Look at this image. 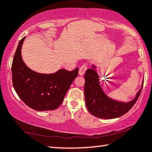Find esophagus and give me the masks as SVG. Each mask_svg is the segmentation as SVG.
<instances>
[{"mask_svg":"<svg viewBox=\"0 0 152 152\" xmlns=\"http://www.w3.org/2000/svg\"><path fill=\"white\" fill-rule=\"evenodd\" d=\"M86 69H87V65L86 64H84V65L81 66V67L80 68V69H79V75L81 76L84 75Z\"/></svg>","mask_w":152,"mask_h":152,"instance_id":"esophagus-1","label":"esophagus"}]
</instances>
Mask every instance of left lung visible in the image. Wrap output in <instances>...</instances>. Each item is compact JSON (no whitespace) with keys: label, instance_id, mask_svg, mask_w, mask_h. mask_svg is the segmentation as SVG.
I'll use <instances>...</instances> for the list:
<instances>
[{"label":"left lung","instance_id":"1","mask_svg":"<svg viewBox=\"0 0 152 152\" xmlns=\"http://www.w3.org/2000/svg\"><path fill=\"white\" fill-rule=\"evenodd\" d=\"M85 102L88 111L93 115L102 119L119 118L129 111L135 104L140 94L143 81L140 90L132 100L127 102L118 101L109 97L104 93L99 82L97 66L93 64L84 75Z\"/></svg>","mask_w":152,"mask_h":152}]
</instances>
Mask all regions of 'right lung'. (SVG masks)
<instances>
[{
  "mask_svg": "<svg viewBox=\"0 0 152 152\" xmlns=\"http://www.w3.org/2000/svg\"><path fill=\"white\" fill-rule=\"evenodd\" d=\"M26 37L18 43L12 65V83L15 91L26 105L37 111H51L61 105L75 78L77 68L72 71L59 69L51 74L39 73L23 61L21 48Z\"/></svg>",
  "mask_w": 152,
  "mask_h": 152,
  "instance_id": "right-lung-1",
  "label": "right lung"
}]
</instances>
